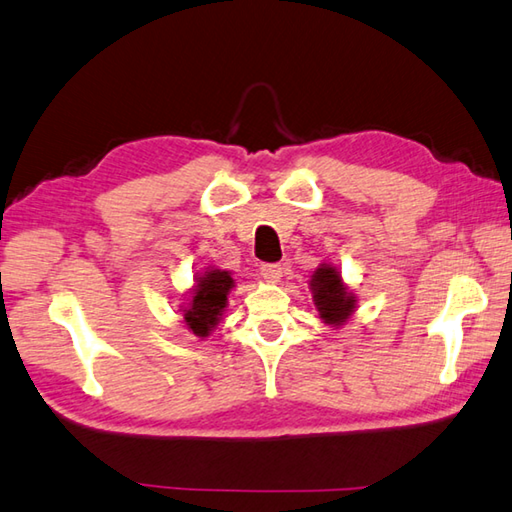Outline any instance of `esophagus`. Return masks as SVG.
Segmentation results:
<instances>
[{
	"mask_svg": "<svg viewBox=\"0 0 512 512\" xmlns=\"http://www.w3.org/2000/svg\"><path fill=\"white\" fill-rule=\"evenodd\" d=\"M259 273H262V277L266 279L268 284H277L279 279H282V266H279V264H262Z\"/></svg>",
	"mask_w": 512,
	"mask_h": 512,
	"instance_id": "esophagus-1",
	"label": "esophagus"
}]
</instances>
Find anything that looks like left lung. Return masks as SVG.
Instances as JSON below:
<instances>
[{
    "label": "left lung",
    "mask_w": 512,
    "mask_h": 512,
    "mask_svg": "<svg viewBox=\"0 0 512 512\" xmlns=\"http://www.w3.org/2000/svg\"><path fill=\"white\" fill-rule=\"evenodd\" d=\"M310 290H313V302L324 324L339 328L355 313L357 297L344 284L333 264H319L315 268V273L310 275Z\"/></svg>",
    "instance_id": "obj_1"
}]
</instances>
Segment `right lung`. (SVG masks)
Segmentation results:
<instances>
[{"mask_svg":"<svg viewBox=\"0 0 512 512\" xmlns=\"http://www.w3.org/2000/svg\"><path fill=\"white\" fill-rule=\"evenodd\" d=\"M235 288V279L228 270L208 268L195 275V286L190 288L186 306H182L184 324L197 337H208L222 322L228 306V293Z\"/></svg>","mask_w":512,"mask_h":512,"instance_id":"obj_1","label":"right lung"}]
</instances>
